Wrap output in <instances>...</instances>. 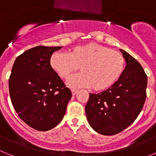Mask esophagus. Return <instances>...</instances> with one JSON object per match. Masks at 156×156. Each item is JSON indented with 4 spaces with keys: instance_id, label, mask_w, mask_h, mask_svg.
<instances>
[{
    "instance_id": "obj_1",
    "label": "esophagus",
    "mask_w": 156,
    "mask_h": 156,
    "mask_svg": "<svg viewBox=\"0 0 156 156\" xmlns=\"http://www.w3.org/2000/svg\"><path fill=\"white\" fill-rule=\"evenodd\" d=\"M71 91H72V94H73V95H75L76 94L77 92H78V90H75V89H72Z\"/></svg>"
}]
</instances>
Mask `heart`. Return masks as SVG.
Wrapping results in <instances>:
<instances>
[{
	"mask_svg": "<svg viewBox=\"0 0 156 156\" xmlns=\"http://www.w3.org/2000/svg\"><path fill=\"white\" fill-rule=\"evenodd\" d=\"M52 69L66 79L79 68L80 73L69 77L70 87H91L94 90L109 88L119 80L125 67L119 52L108 47L89 43L73 48L69 54L55 52L50 58Z\"/></svg>",
	"mask_w": 156,
	"mask_h": 156,
	"instance_id": "heart-1",
	"label": "heart"
}]
</instances>
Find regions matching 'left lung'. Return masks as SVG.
<instances>
[{
  "label": "left lung",
  "mask_w": 156,
  "mask_h": 156,
  "mask_svg": "<svg viewBox=\"0 0 156 156\" xmlns=\"http://www.w3.org/2000/svg\"><path fill=\"white\" fill-rule=\"evenodd\" d=\"M126 67L111 87L90 94L85 112L90 126L106 136L116 134L131 125L142 110L146 99L148 77L140 63L119 49Z\"/></svg>",
  "instance_id": "left-lung-1"
}]
</instances>
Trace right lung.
Returning <instances> with one entry per match:
<instances>
[{
	"instance_id": "right-lung-1",
	"label": "right lung",
	"mask_w": 156,
	"mask_h": 156,
	"mask_svg": "<svg viewBox=\"0 0 156 156\" xmlns=\"http://www.w3.org/2000/svg\"><path fill=\"white\" fill-rule=\"evenodd\" d=\"M62 47L37 46L16 58L8 86L19 118L39 131L55 127L66 113L72 92L50 65Z\"/></svg>"
}]
</instances>
